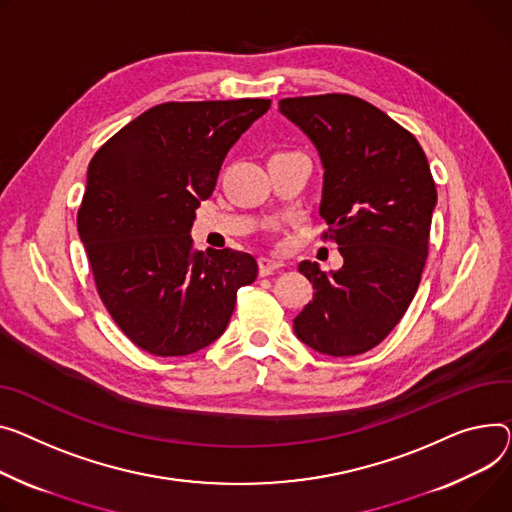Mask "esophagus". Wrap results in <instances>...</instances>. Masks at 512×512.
<instances>
[{"label": "esophagus", "instance_id": "obj_1", "mask_svg": "<svg viewBox=\"0 0 512 512\" xmlns=\"http://www.w3.org/2000/svg\"><path fill=\"white\" fill-rule=\"evenodd\" d=\"M284 267V261L282 259H276V257H259V274L261 276H269L274 274L276 269Z\"/></svg>", "mask_w": 512, "mask_h": 512}]
</instances>
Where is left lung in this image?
Masks as SVG:
<instances>
[{
    "label": "left lung",
    "instance_id": "8db88e82",
    "mask_svg": "<svg viewBox=\"0 0 512 512\" xmlns=\"http://www.w3.org/2000/svg\"><path fill=\"white\" fill-rule=\"evenodd\" d=\"M280 113L315 144L323 175L319 214L344 265H298L315 288L294 319L300 342L327 356L379 346L410 306L428 257L436 187L414 135L350 94L282 98Z\"/></svg>",
    "mask_w": 512,
    "mask_h": 512
}]
</instances>
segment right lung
<instances>
[{"label": "right lung", "mask_w": 512, "mask_h": 512, "mask_svg": "<svg viewBox=\"0 0 512 512\" xmlns=\"http://www.w3.org/2000/svg\"><path fill=\"white\" fill-rule=\"evenodd\" d=\"M269 105L164 102L119 129L88 164L78 232L98 296L131 342L154 356H187L216 342L238 288L257 278L253 255L195 251L189 232L228 150Z\"/></svg>", "instance_id": "1"}]
</instances>
